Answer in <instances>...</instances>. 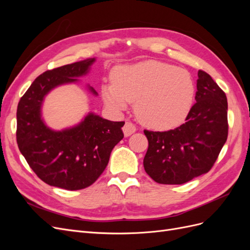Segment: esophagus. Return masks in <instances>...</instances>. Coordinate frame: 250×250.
<instances>
[{
	"label": "esophagus",
	"mask_w": 250,
	"mask_h": 250,
	"mask_svg": "<svg viewBox=\"0 0 250 250\" xmlns=\"http://www.w3.org/2000/svg\"><path fill=\"white\" fill-rule=\"evenodd\" d=\"M135 130H137V128H135V126L131 122H126L123 126V132L125 137H129V135L135 132Z\"/></svg>",
	"instance_id": "34e87169"
}]
</instances>
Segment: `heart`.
<instances>
[{"instance_id": "heart-1", "label": "heart", "mask_w": 250, "mask_h": 250, "mask_svg": "<svg viewBox=\"0 0 250 250\" xmlns=\"http://www.w3.org/2000/svg\"><path fill=\"white\" fill-rule=\"evenodd\" d=\"M107 106L124 110L135 102V115L152 129L169 130L179 126L191 111L195 84L188 71L157 60L121 65L112 84L102 86Z\"/></svg>"}]
</instances>
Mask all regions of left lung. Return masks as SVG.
<instances>
[{
    "mask_svg": "<svg viewBox=\"0 0 250 250\" xmlns=\"http://www.w3.org/2000/svg\"><path fill=\"white\" fill-rule=\"evenodd\" d=\"M195 100L185 124L169 131L144 130L149 143L144 168L158 184L181 185L208 173L228 140V99L201 70Z\"/></svg>",
    "mask_w": 250,
    "mask_h": 250,
    "instance_id": "8db88e82",
    "label": "left lung"
}]
</instances>
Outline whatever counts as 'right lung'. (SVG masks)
I'll return each mask as SVG.
<instances>
[{
    "label": "right lung",
    "instance_id": "right-lung-1",
    "mask_svg": "<svg viewBox=\"0 0 250 250\" xmlns=\"http://www.w3.org/2000/svg\"><path fill=\"white\" fill-rule=\"evenodd\" d=\"M96 58L62 65L40 75L21 98L17 110V142L34 173L44 183L69 191L93 185L106 168L111 151L124 138L125 122H113L89 112L81 122L62 130L51 129L42 107L52 89L78 82ZM88 90L97 92L87 85Z\"/></svg>",
    "mask_w": 250,
    "mask_h": 250
}]
</instances>
